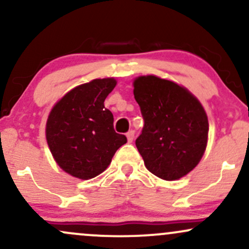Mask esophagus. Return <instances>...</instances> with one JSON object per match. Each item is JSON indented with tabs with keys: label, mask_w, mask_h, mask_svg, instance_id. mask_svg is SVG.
<instances>
[{
	"label": "esophagus",
	"mask_w": 249,
	"mask_h": 249,
	"mask_svg": "<svg viewBox=\"0 0 249 249\" xmlns=\"http://www.w3.org/2000/svg\"><path fill=\"white\" fill-rule=\"evenodd\" d=\"M126 137H127V142H133V138H134V131L133 130L128 131V132L126 133Z\"/></svg>",
	"instance_id": "esophagus-1"
}]
</instances>
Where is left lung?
<instances>
[{
    "instance_id": "left-lung-1",
    "label": "left lung",
    "mask_w": 249,
    "mask_h": 249,
    "mask_svg": "<svg viewBox=\"0 0 249 249\" xmlns=\"http://www.w3.org/2000/svg\"><path fill=\"white\" fill-rule=\"evenodd\" d=\"M144 127L136 146L151 173L164 180L186 176L199 164L207 145L208 119L187 89L157 76L133 82Z\"/></svg>"
}]
</instances>
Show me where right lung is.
<instances>
[{
  "instance_id": "right-lung-1",
  "label": "right lung",
  "mask_w": 249,
  "mask_h": 249,
  "mask_svg": "<svg viewBox=\"0 0 249 249\" xmlns=\"http://www.w3.org/2000/svg\"><path fill=\"white\" fill-rule=\"evenodd\" d=\"M113 78L93 79L69 91L51 110L45 136L57 164L76 178L104 172L116 151L127 142L113 128L104 101L116 87Z\"/></svg>"
}]
</instances>
